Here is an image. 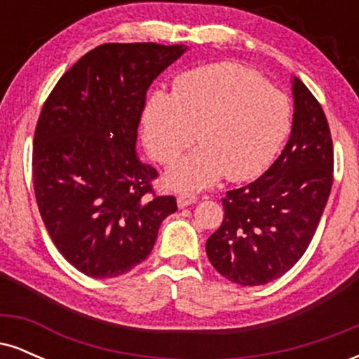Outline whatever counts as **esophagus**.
Wrapping results in <instances>:
<instances>
[{
  "mask_svg": "<svg viewBox=\"0 0 359 359\" xmlns=\"http://www.w3.org/2000/svg\"><path fill=\"white\" fill-rule=\"evenodd\" d=\"M197 203V196L196 194H180L179 197H177V205H179L180 209H184V208H187V205H191V204H196Z\"/></svg>",
  "mask_w": 359,
  "mask_h": 359,
  "instance_id": "34e87169",
  "label": "esophagus"
}]
</instances>
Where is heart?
Instances as JSON below:
<instances>
[{
    "label": "heart",
    "instance_id": "b5f03b06",
    "mask_svg": "<svg viewBox=\"0 0 359 359\" xmlns=\"http://www.w3.org/2000/svg\"><path fill=\"white\" fill-rule=\"evenodd\" d=\"M292 123L287 94L251 69L212 64L179 76L172 94L155 90L145 102V145L170 165L196 140L199 148L177 162L167 182L177 191H203L226 175L250 180L270 167Z\"/></svg>",
    "mask_w": 359,
    "mask_h": 359
}]
</instances>
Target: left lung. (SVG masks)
I'll list each match as a JSON object with an SVG mask.
<instances>
[{
    "label": "left lung",
    "instance_id": "obj_1",
    "mask_svg": "<svg viewBox=\"0 0 359 359\" xmlns=\"http://www.w3.org/2000/svg\"><path fill=\"white\" fill-rule=\"evenodd\" d=\"M294 119L285 148L259 179L226 192L224 219L205 243L222 277L253 287L277 280L306 253L332 187L327 119L307 86L292 77Z\"/></svg>",
    "mask_w": 359,
    "mask_h": 359
}]
</instances>
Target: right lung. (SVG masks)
<instances>
[{"label": "right lung", "mask_w": 359, "mask_h": 359, "mask_svg": "<svg viewBox=\"0 0 359 359\" xmlns=\"http://www.w3.org/2000/svg\"><path fill=\"white\" fill-rule=\"evenodd\" d=\"M184 45L104 43L81 57L45 101L34 138V187L60 255L93 278H114L154 250L174 196L137 155L150 84Z\"/></svg>", "instance_id": "obj_1"}]
</instances>
